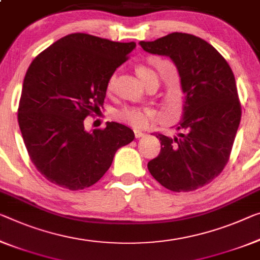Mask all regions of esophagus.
Here are the masks:
<instances>
[{"label": "esophagus", "mask_w": 260, "mask_h": 260, "mask_svg": "<svg viewBox=\"0 0 260 260\" xmlns=\"http://www.w3.org/2000/svg\"><path fill=\"white\" fill-rule=\"evenodd\" d=\"M134 134H135L136 138H141L144 136V133H142L141 130H134Z\"/></svg>", "instance_id": "1"}]
</instances>
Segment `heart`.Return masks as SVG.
I'll return each mask as SVG.
<instances>
[{"label": "heart", "instance_id": "1", "mask_svg": "<svg viewBox=\"0 0 260 260\" xmlns=\"http://www.w3.org/2000/svg\"><path fill=\"white\" fill-rule=\"evenodd\" d=\"M136 72H137L138 77L141 78L143 82L147 81V80L151 78H157V74L155 72L150 69L149 66L146 65H138L136 67ZM115 74L110 75L109 79L107 81V90L111 91L114 88L115 83ZM155 111L151 107H136V106H125L123 107L122 109L117 110L115 113V116L123 123H126L131 126L135 127H143L149 124L151 119L154 117Z\"/></svg>", "mask_w": 260, "mask_h": 260}]
</instances>
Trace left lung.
Here are the masks:
<instances>
[{
    "label": "left lung",
    "mask_w": 260,
    "mask_h": 260,
    "mask_svg": "<svg viewBox=\"0 0 260 260\" xmlns=\"http://www.w3.org/2000/svg\"><path fill=\"white\" fill-rule=\"evenodd\" d=\"M144 51L166 55L177 66L185 94L179 137L155 134L160 153L147 164L165 188L191 191L221 173L229 160L242 108L229 63L197 36L173 32L154 42H139Z\"/></svg>",
    "instance_id": "1"
}]
</instances>
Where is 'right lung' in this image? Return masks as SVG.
Here are the masks:
<instances>
[{
	"label": "right lung",
	"instance_id": "obj_1",
	"mask_svg": "<svg viewBox=\"0 0 260 260\" xmlns=\"http://www.w3.org/2000/svg\"><path fill=\"white\" fill-rule=\"evenodd\" d=\"M135 42L67 35L31 62L24 78L18 124L31 161L50 182L71 190L93 186L134 131L116 122L87 133L83 121L103 106L107 81Z\"/></svg>",
	"mask_w": 260,
	"mask_h": 260
}]
</instances>
